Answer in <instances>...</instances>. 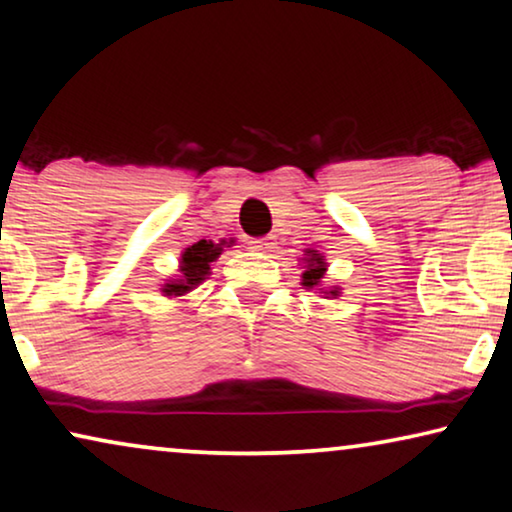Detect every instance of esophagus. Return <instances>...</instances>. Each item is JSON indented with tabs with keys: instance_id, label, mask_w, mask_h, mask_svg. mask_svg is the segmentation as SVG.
<instances>
[{
	"instance_id": "34e87169",
	"label": "esophagus",
	"mask_w": 512,
	"mask_h": 512,
	"mask_svg": "<svg viewBox=\"0 0 512 512\" xmlns=\"http://www.w3.org/2000/svg\"><path fill=\"white\" fill-rule=\"evenodd\" d=\"M250 248L259 250V253H271L276 248V239L273 236H262V239H253L250 241Z\"/></svg>"
}]
</instances>
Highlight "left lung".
<instances>
[{"instance_id": "obj_1", "label": "left lung", "mask_w": 512, "mask_h": 512, "mask_svg": "<svg viewBox=\"0 0 512 512\" xmlns=\"http://www.w3.org/2000/svg\"><path fill=\"white\" fill-rule=\"evenodd\" d=\"M301 285L306 290H320V294H329V297H338L341 294V287H322V278L327 273V262L325 255L318 253V250H304V257H301Z\"/></svg>"}]
</instances>
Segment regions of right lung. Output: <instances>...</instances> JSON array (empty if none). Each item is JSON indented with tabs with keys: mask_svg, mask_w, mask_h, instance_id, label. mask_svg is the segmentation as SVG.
I'll return each mask as SVG.
<instances>
[{
	"mask_svg": "<svg viewBox=\"0 0 512 512\" xmlns=\"http://www.w3.org/2000/svg\"><path fill=\"white\" fill-rule=\"evenodd\" d=\"M234 246V239L220 243L201 239L192 246H187L181 259H178V276L169 278L167 283L160 287V292L169 299H181L187 297L194 287H199L204 280L211 276V264L222 255V250Z\"/></svg>",
	"mask_w": 512,
	"mask_h": 512,
	"instance_id": "1",
	"label": "right lung"
}]
</instances>
